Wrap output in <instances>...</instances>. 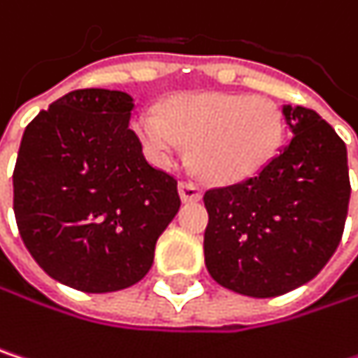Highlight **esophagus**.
<instances>
[{
    "label": "esophagus",
    "instance_id": "esophagus-1",
    "mask_svg": "<svg viewBox=\"0 0 358 358\" xmlns=\"http://www.w3.org/2000/svg\"><path fill=\"white\" fill-rule=\"evenodd\" d=\"M180 196H182L184 203H194V201H201L203 190H201V186L194 184V182H182V184H180Z\"/></svg>",
    "mask_w": 358,
    "mask_h": 358
}]
</instances>
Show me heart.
Returning <instances> with one entry per match:
<instances>
[{"mask_svg": "<svg viewBox=\"0 0 358 358\" xmlns=\"http://www.w3.org/2000/svg\"><path fill=\"white\" fill-rule=\"evenodd\" d=\"M134 130L157 164H172L184 143L201 178L234 184L275 157L284 141V115L273 101L257 95L188 93L168 99L159 113L141 111Z\"/></svg>", "mask_w": 358, "mask_h": 358, "instance_id": "heart-1", "label": "heart"}]
</instances>
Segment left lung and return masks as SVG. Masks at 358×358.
Wrapping results in <instances>:
<instances>
[{
  "label": "left lung",
  "mask_w": 358,
  "mask_h": 358,
  "mask_svg": "<svg viewBox=\"0 0 358 358\" xmlns=\"http://www.w3.org/2000/svg\"><path fill=\"white\" fill-rule=\"evenodd\" d=\"M292 138L257 176L209 188L205 265L238 294L271 299L313 280L348 213L346 145L313 109L284 106Z\"/></svg>",
  "instance_id": "1"
}]
</instances>
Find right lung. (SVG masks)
<instances>
[{"label": "right lung", "instance_id": "right-lung-1", "mask_svg": "<svg viewBox=\"0 0 358 358\" xmlns=\"http://www.w3.org/2000/svg\"><path fill=\"white\" fill-rule=\"evenodd\" d=\"M132 97L78 89L27 126L14 168L24 247L53 280L83 292L124 290L147 275L180 209L178 180L153 168L130 130Z\"/></svg>", "mask_w": 358, "mask_h": 358}]
</instances>
